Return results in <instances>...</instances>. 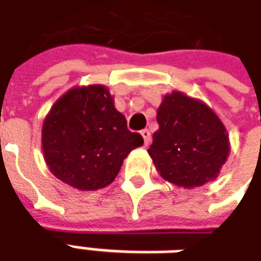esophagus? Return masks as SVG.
I'll return each mask as SVG.
<instances>
[{
    "label": "esophagus",
    "instance_id": "esophagus-1",
    "mask_svg": "<svg viewBox=\"0 0 261 261\" xmlns=\"http://www.w3.org/2000/svg\"><path fill=\"white\" fill-rule=\"evenodd\" d=\"M142 136H143V140H145V145L149 146L151 142V136H150V132H149V129H143L142 132Z\"/></svg>",
    "mask_w": 261,
    "mask_h": 261
}]
</instances>
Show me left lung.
Returning <instances> with one entry per match:
<instances>
[{"instance_id": "1", "label": "left lung", "mask_w": 261, "mask_h": 261, "mask_svg": "<svg viewBox=\"0 0 261 261\" xmlns=\"http://www.w3.org/2000/svg\"><path fill=\"white\" fill-rule=\"evenodd\" d=\"M157 123L147 151L163 178L191 188L219 174L229 153L228 134L211 108L173 92L157 110Z\"/></svg>"}]
</instances>
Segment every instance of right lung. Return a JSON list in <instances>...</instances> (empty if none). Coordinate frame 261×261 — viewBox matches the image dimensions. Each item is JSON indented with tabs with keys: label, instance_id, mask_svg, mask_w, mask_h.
<instances>
[{
	"label": "right lung",
	"instance_id": "obj_1",
	"mask_svg": "<svg viewBox=\"0 0 261 261\" xmlns=\"http://www.w3.org/2000/svg\"><path fill=\"white\" fill-rule=\"evenodd\" d=\"M143 145L142 135L127 129L102 86L73 88L46 116L42 146L49 169L59 180L77 190L108 186L123 159Z\"/></svg>",
	"mask_w": 261,
	"mask_h": 261
}]
</instances>
